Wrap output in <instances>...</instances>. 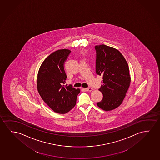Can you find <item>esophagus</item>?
Wrapping results in <instances>:
<instances>
[{"label": "esophagus", "mask_w": 160, "mask_h": 160, "mask_svg": "<svg viewBox=\"0 0 160 160\" xmlns=\"http://www.w3.org/2000/svg\"><path fill=\"white\" fill-rule=\"evenodd\" d=\"M85 90L87 92H91L92 90V88H85Z\"/></svg>", "instance_id": "1"}]
</instances>
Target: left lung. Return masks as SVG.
<instances>
[{"instance_id": "left-lung-1", "label": "left lung", "mask_w": 160, "mask_h": 160, "mask_svg": "<svg viewBox=\"0 0 160 160\" xmlns=\"http://www.w3.org/2000/svg\"><path fill=\"white\" fill-rule=\"evenodd\" d=\"M95 71L102 76L100 90L103 95L97 105L105 111L117 108L122 104L131 82L128 65L122 54L104 44L95 46Z\"/></svg>"}]
</instances>
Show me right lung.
I'll return each mask as SVG.
<instances>
[{"label":"right lung","instance_id":"1","mask_svg":"<svg viewBox=\"0 0 160 160\" xmlns=\"http://www.w3.org/2000/svg\"><path fill=\"white\" fill-rule=\"evenodd\" d=\"M68 49L52 52L43 61L37 77V88L44 101L59 113L70 111L76 104L79 89L65 86L67 78L64 64L71 53Z\"/></svg>","mask_w":160,"mask_h":160}]
</instances>
